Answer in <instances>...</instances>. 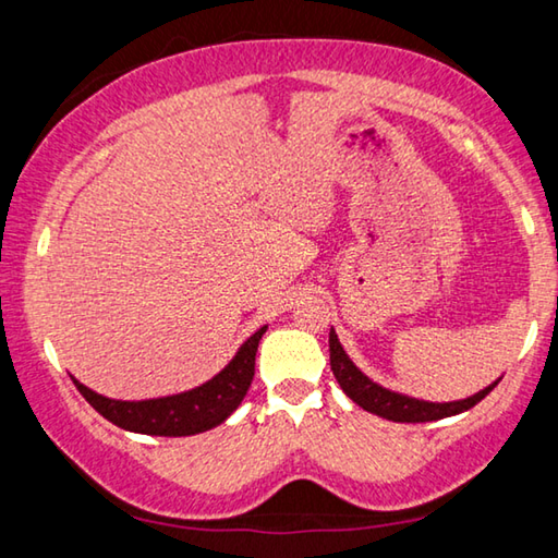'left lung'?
Here are the masks:
<instances>
[{"label": "left lung", "mask_w": 558, "mask_h": 558, "mask_svg": "<svg viewBox=\"0 0 558 558\" xmlns=\"http://www.w3.org/2000/svg\"><path fill=\"white\" fill-rule=\"evenodd\" d=\"M329 366H332V374L337 376L339 386H342V391L349 396V399L362 405L364 411L376 413L381 415V418H389L396 423H426V421L448 418V415H458L483 401L485 396L499 384L497 379L495 384H489L487 389L477 391L475 396H470V399H462V401L433 403V401L411 399V396L384 389V386L374 384L369 376L359 372L352 359L347 356L342 344H339L335 329H329Z\"/></svg>", "instance_id": "8db88e82"}]
</instances>
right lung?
I'll list each match as a JSON object with an SVG mask.
<instances>
[{
  "instance_id": "1",
  "label": "right lung",
  "mask_w": 558,
  "mask_h": 558,
  "mask_svg": "<svg viewBox=\"0 0 558 558\" xmlns=\"http://www.w3.org/2000/svg\"><path fill=\"white\" fill-rule=\"evenodd\" d=\"M266 329L268 327H260L256 335L245 339L235 356L214 376V379L184 393L149 401H116L108 399V396L90 391L88 386H83L81 381L73 379V384L75 389L83 393V399H86L102 418H108L120 428L165 438L196 436V433L219 426V423H223L235 409H239V403L243 401V396L253 381L258 342L260 337L266 335Z\"/></svg>"
}]
</instances>
